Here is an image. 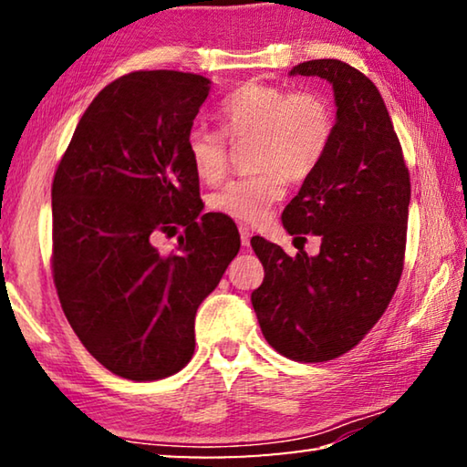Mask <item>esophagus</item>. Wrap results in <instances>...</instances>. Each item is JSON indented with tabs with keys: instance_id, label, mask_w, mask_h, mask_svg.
Listing matches in <instances>:
<instances>
[{
	"instance_id": "obj_1",
	"label": "esophagus",
	"mask_w": 467,
	"mask_h": 467,
	"mask_svg": "<svg viewBox=\"0 0 467 467\" xmlns=\"http://www.w3.org/2000/svg\"><path fill=\"white\" fill-rule=\"evenodd\" d=\"M239 233H241V243H243V247H249V241H251V228H249V226H244V224H241V226H239Z\"/></svg>"
}]
</instances>
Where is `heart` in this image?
<instances>
[{
    "mask_svg": "<svg viewBox=\"0 0 467 467\" xmlns=\"http://www.w3.org/2000/svg\"><path fill=\"white\" fill-rule=\"evenodd\" d=\"M226 136L257 138L255 175L236 177L210 197V208L239 223H262L284 195V177L303 181L319 167L336 133V113L326 94L288 86L247 82L220 102ZM210 125H193L185 150L197 177L216 183L228 167V141Z\"/></svg>",
    "mask_w": 467,
    "mask_h": 467,
    "instance_id": "obj_1",
    "label": "heart"
}]
</instances>
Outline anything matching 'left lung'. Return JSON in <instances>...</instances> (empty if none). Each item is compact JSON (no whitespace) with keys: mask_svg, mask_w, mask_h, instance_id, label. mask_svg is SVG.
I'll use <instances>...</instances> for the list:
<instances>
[{"mask_svg":"<svg viewBox=\"0 0 467 467\" xmlns=\"http://www.w3.org/2000/svg\"><path fill=\"white\" fill-rule=\"evenodd\" d=\"M319 76L336 97L326 158L282 212L288 234L321 239L296 257L262 236L251 244L265 278L251 303L275 352L326 362L352 350L381 319L404 270L410 172L377 86L339 59L298 63L290 76Z\"/></svg>","mask_w":467,"mask_h":467,"instance_id":"8db88e82","label":"left lung"}]
</instances>
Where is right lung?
<instances>
[{"mask_svg": "<svg viewBox=\"0 0 467 467\" xmlns=\"http://www.w3.org/2000/svg\"><path fill=\"white\" fill-rule=\"evenodd\" d=\"M210 80L152 69L105 86L55 171L53 280L86 350L110 373L156 381L195 350V313L241 247L234 223L202 214L185 140ZM161 254L158 234H176Z\"/></svg>", "mask_w": 467, "mask_h": 467, "instance_id": "obj_1", "label": "right lung"}]
</instances>
